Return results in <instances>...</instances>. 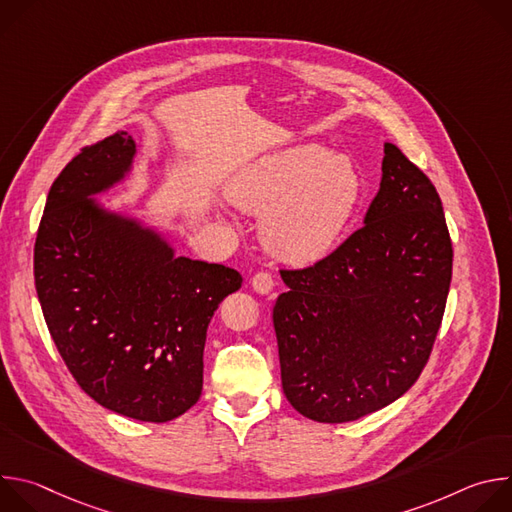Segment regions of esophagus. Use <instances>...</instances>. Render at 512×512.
Returning a JSON list of instances; mask_svg holds the SVG:
<instances>
[{"label":"esophagus","instance_id":"obj_1","mask_svg":"<svg viewBox=\"0 0 512 512\" xmlns=\"http://www.w3.org/2000/svg\"><path fill=\"white\" fill-rule=\"evenodd\" d=\"M251 285H253V289L257 291V294H269V291H271L273 285H275V281H273L271 273H267V271H257V273L253 275V279H251Z\"/></svg>","mask_w":512,"mask_h":512}]
</instances>
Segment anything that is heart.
Listing matches in <instances>:
<instances>
[{
    "mask_svg": "<svg viewBox=\"0 0 512 512\" xmlns=\"http://www.w3.org/2000/svg\"><path fill=\"white\" fill-rule=\"evenodd\" d=\"M231 200L261 214V239L279 259L312 263L344 233L362 178L346 156H330L320 143H302L263 156L231 184Z\"/></svg>",
    "mask_w": 512,
    "mask_h": 512,
    "instance_id": "heart-1",
    "label": "heart"
}]
</instances>
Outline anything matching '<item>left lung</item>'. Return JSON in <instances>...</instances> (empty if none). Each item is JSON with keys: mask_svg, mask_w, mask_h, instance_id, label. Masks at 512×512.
<instances>
[{"mask_svg": "<svg viewBox=\"0 0 512 512\" xmlns=\"http://www.w3.org/2000/svg\"><path fill=\"white\" fill-rule=\"evenodd\" d=\"M381 170L358 231L312 267L281 269V387L320 423L360 419L407 393L446 310L454 249L440 194L393 143Z\"/></svg>", "mask_w": 512, "mask_h": 512, "instance_id": "obj_1", "label": "left lung"}]
</instances>
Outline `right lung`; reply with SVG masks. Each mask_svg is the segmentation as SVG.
I'll return each instance as SVG.
<instances>
[{
	"mask_svg": "<svg viewBox=\"0 0 512 512\" xmlns=\"http://www.w3.org/2000/svg\"><path fill=\"white\" fill-rule=\"evenodd\" d=\"M135 141L117 131L87 145L50 186L34 245L48 332L99 405L164 423L202 393L208 322L243 283L239 271L188 257L89 200L119 182Z\"/></svg>",
	"mask_w": 512,
	"mask_h": 512,
	"instance_id": "right-lung-1",
	"label": "right lung"
}]
</instances>
